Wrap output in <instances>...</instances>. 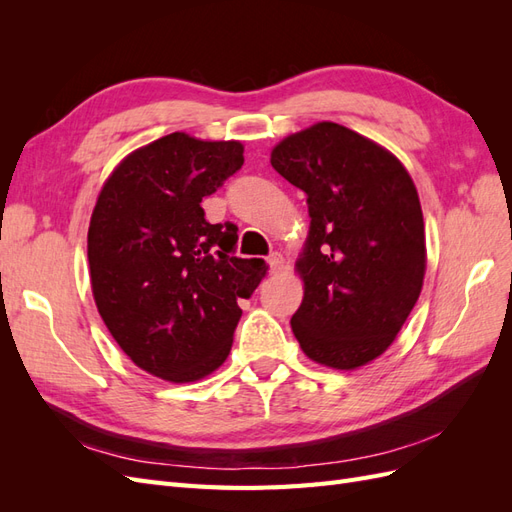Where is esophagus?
Returning <instances> with one entry per match:
<instances>
[{"label":"esophagus","mask_w":512,"mask_h":512,"mask_svg":"<svg viewBox=\"0 0 512 512\" xmlns=\"http://www.w3.org/2000/svg\"><path fill=\"white\" fill-rule=\"evenodd\" d=\"M267 265H269L271 273H277V271H280V269L284 267V258H282V254L273 252V254L267 258Z\"/></svg>","instance_id":"esophagus-1"}]
</instances>
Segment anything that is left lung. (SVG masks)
I'll return each mask as SVG.
<instances>
[{"instance_id": "1", "label": "left lung", "mask_w": 512, "mask_h": 512, "mask_svg": "<svg viewBox=\"0 0 512 512\" xmlns=\"http://www.w3.org/2000/svg\"><path fill=\"white\" fill-rule=\"evenodd\" d=\"M271 166L307 196L297 262L305 294L290 324L309 359L333 369L374 361L421 294L425 224L401 162L369 138L322 121L290 134Z\"/></svg>"}]
</instances>
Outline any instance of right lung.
Masks as SVG:
<instances>
[{
	"label": "right lung",
	"instance_id": "1",
	"mask_svg": "<svg viewBox=\"0 0 512 512\" xmlns=\"http://www.w3.org/2000/svg\"><path fill=\"white\" fill-rule=\"evenodd\" d=\"M241 166V143L173 132L130 153L98 196L91 290L115 342L153 376L194 382L218 369L241 318L237 299L265 277V260L235 256L239 228L209 224L200 207Z\"/></svg>",
	"mask_w": 512,
	"mask_h": 512
}]
</instances>
